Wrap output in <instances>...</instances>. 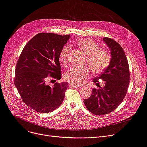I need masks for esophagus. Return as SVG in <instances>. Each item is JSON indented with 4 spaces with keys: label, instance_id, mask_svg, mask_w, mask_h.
<instances>
[{
    "label": "esophagus",
    "instance_id": "1",
    "mask_svg": "<svg viewBox=\"0 0 147 147\" xmlns=\"http://www.w3.org/2000/svg\"><path fill=\"white\" fill-rule=\"evenodd\" d=\"M69 86L72 87V88H78V87H80V85H78V84H75L72 83H69Z\"/></svg>",
    "mask_w": 147,
    "mask_h": 147
}]
</instances>
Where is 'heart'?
Wrapping results in <instances>:
<instances>
[{"mask_svg":"<svg viewBox=\"0 0 147 147\" xmlns=\"http://www.w3.org/2000/svg\"><path fill=\"white\" fill-rule=\"evenodd\" d=\"M75 45L86 55V63L94 73L100 74L109 66L112 60L110 54L107 50L100 49V46L93 40L88 38L78 39ZM70 50V45H65L60 51L59 61L64 67H67L69 63ZM90 69L88 67H74L64 74V78L70 83L80 85L90 77Z\"/></svg>","mask_w":147,"mask_h":147,"instance_id":"obj_1","label":"heart"}]
</instances>
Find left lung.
<instances>
[{"mask_svg": "<svg viewBox=\"0 0 147 147\" xmlns=\"http://www.w3.org/2000/svg\"><path fill=\"white\" fill-rule=\"evenodd\" d=\"M103 40L110 49L112 60L93 82L97 83L101 79L105 82V86L93 88L90 97L84 100L87 109L96 115H105L116 109L125 97L130 82L129 64L123 49L112 38L104 37Z\"/></svg>", "mask_w": 147, "mask_h": 147, "instance_id": "1", "label": "left lung"}]
</instances>
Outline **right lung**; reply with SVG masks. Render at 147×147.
<instances>
[{
  "label": "right lung",
  "mask_w": 147,
  "mask_h": 147,
  "mask_svg": "<svg viewBox=\"0 0 147 147\" xmlns=\"http://www.w3.org/2000/svg\"><path fill=\"white\" fill-rule=\"evenodd\" d=\"M70 35L39 33L24 47L17 61L15 85L22 100L36 112L47 113L62 104L67 89V83H55L53 86L46 81L61 78L60 51Z\"/></svg>",
  "instance_id": "1"
}]
</instances>
